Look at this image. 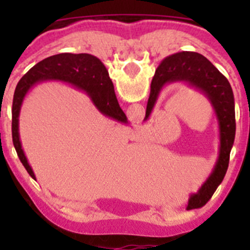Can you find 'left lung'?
I'll return each instance as SVG.
<instances>
[{
    "label": "left lung",
    "instance_id": "left-lung-1",
    "mask_svg": "<svg viewBox=\"0 0 250 250\" xmlns=\"http://www.w3.org/2000/svg\"><path fill=\"white\" fill-rule=\"evenodd\" d=\"M178 83H185L204 95L213 107L219 130L218 159L207 180L189 198L187 210H190L207 204L228 170L230 150L235 138V109L233 90L228 79L203 55L183 51L165 57L155 70L144 121L150 118L165 86Z\"/></svg>",
    "mask_w": 250,
    "mask_h": 250
}]
</instances>
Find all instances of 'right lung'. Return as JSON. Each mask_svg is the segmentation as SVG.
Returning <instances> with one entry per match:
<instances>
[{"label":"right lung","mask_w":250,"mask_h":250,"mask_svg":"<svg viewBox=\"0 0 250 250\" xmlns=\"http://www.w3.org/2000/svg\"><path fill=\"white\" fill-rule=\"evenodd\" d=\"M43 81H60L72 85L89 95L96 109L107 118L127 124L115 95L114 85L105 65L90 54H59L40 61L17 83L12 104V141L22 165L34 179V170L22 149L20 139V112L22 104L36 83Z\"/></svg>","instance_id":"add662e5"}]
</instances>
